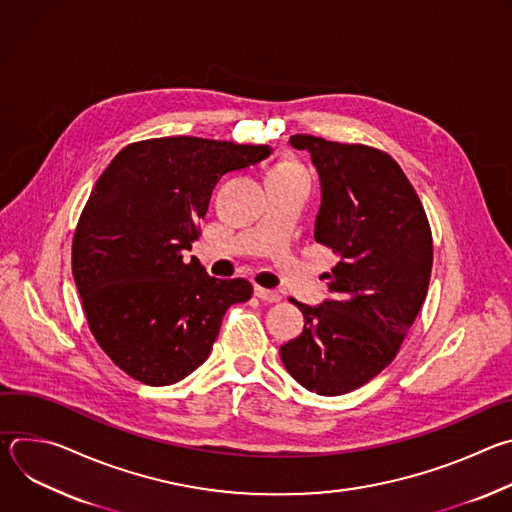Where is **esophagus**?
<instances>
[{
    "mask_svg": "<svg viewBox=\"0 0 512 512\" xmlns=\"http://www.w3.org/2000/svg\"><path fill=\"white\" fill-rule=\"evenodd\" d=\"M255 296L261 300V302H267V304H275L281 300V294L275 289H265V287H255Z\"/></svg>",
    "mask_w": 512,
    "mask_h": 512,
    "instance_id": "obj_1",
    "label": "esophagus"
}]
</instances>
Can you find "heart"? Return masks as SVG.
Instances as JSON below:
<instances>
[{"mask_svg":"<svg viewBox=\"0 0 512 512\" xmlns=\"http://www.w3.org/2000/svg\"><path fill=\"white\" fill-rule=\"evenodd\" d=\"M296 176H304V170L298 162L289 158L279 160L267 174V178H296Z\"/></svg>","mask_w":512,"mask_h":512,"instance_id":"heart-1","label":"heart"}]
</instances>
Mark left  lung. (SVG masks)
I'll list each match as a JSON object with an SVG mask.
<instances>
[{
	"instance_id": "8db88e82",
	"label": "left lung",
	"mask_w": 512,
	"mask_h": 512,
	"mask_svg": "<svg viewBox=\"0 0 512 512\" xmlns=\"http://www.w3.org/2000/svg\"><path fill=\"white\" fill-rule=\"evenodd\" d=\"M320 176L322 204L314 239L340 261L326 273L330 298L308 306L304 332L279 348L302 387L334 397L377 377L413 326L433 263L423 204L399 164L360 143L291 135Z\"/></svg>"
}]
</instances>
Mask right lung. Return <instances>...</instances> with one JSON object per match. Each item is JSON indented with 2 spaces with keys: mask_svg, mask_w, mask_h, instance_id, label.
<instances>
[{
  "mask_svg": "<svg viewBox=\"0 0 512 512\" xmlns=\"http://www.w3.org/2000/svg\"><path fill=\"white\" fill-rule=\"evenodd\" d=\"M269 145L202 137L129 143L97 180L72 241V275L89 328L129 377L164 387L208 358L247 279H216L184 251L198 239L225 174L269 158Z\"/></svg>",
  "mask_w": 512,
  "mask_h": 512,
  "instance_id": "right-lung-1",
  "label": "right lung"
}]
</instances>
